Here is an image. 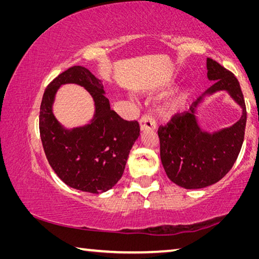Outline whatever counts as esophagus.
<instances>
[{"mask_svg": "<svg viewBox=\"0 0 259 259\" xmlns=\"http://www.w3.org/2000/svg\"><path fill=\"white\" fill-rule=\"evenodd\" d=\"M140 129L142 131H147V130H154L156 128V121L154 117L150 114H145L142 119L139 121Z\"/></svg>", "mask_w": 259, "mask_h": 259, "instance_id": "esophagus-1", "label": "esophagus"}]
</instances>
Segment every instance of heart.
Segmentation results:
<instances>
[{
    "label": "heart",
    "instance_id": "b5f03b06",
    "mask_svg": "<svg viewBox=\"0 0 259 259\" xmlns=\"http://www.w3.org/2000/svg\"><path fill=\"white\" fill-rule=\"evenodd\" d=\"M187 97H188V91L184 90L181 94L177 95L176 97L170 100V102L166 103V105L163 108L164 115L170 116L172 115V114L178 113L184 107V104H185V102L187 100Z\"/></svg>",
    "mask_w": 259,
    "mask_h": 259
}]
</instances>
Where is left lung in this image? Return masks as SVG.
<instances>
[{"label":"left lung","mask_w":259,"mask_h":259,"mask_svg":"<svg viewBox=\"0 0 259 259\" xmlns=\"http://www.w3.org/2000/svg\"><path fill=\"white\" fill-rule=\"evenodd\" d=\"M207 69L208 78L213 84L191 105L190 112L175 114L157 130L166 176L187 190L203 188L221 181L235 163L244 139L247 109L238 78L211 58L207 59ZM223 90L240 105L243 115L229 128L207 133L197 123L196 108L205 94Z\"/></svg>","instance_id":"obj_1"}]
</instances>
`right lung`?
<instances>
[{
    "label": "right lung",
    "mask_w": 259,
    "mask_h": 259,
    "mask_svg": "<svg viewBox=\"0 0 259 259\" xmlns=\"http://www.w3.org/2000/svg\"><path fill=\"white\" fill-rule=\"evenodd\" d=\"M75 82L93 96L96 111L89 125L65 130L52 113L56 90ZM104 85L89 69L73 66L59 74L43 95L40 135L49 164L66 185L83 192L104 193L123 175L130 150L140 135L137 121H125L111 109Z\"/></svg>",
    "instance_id": "1"
}]
</instances>
